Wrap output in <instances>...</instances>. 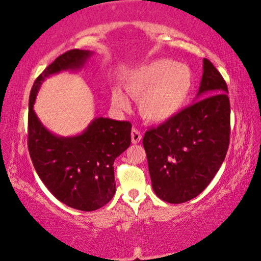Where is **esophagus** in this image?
Segmentation results:
<instances>
[{
    "label": "esophagus",
    "mask_w": 261,
    "mask_h": 261,
    "mask_svg": "<svg viewBox=\"0 0 261 261\" xmlns=\"http://www.w3.org/2000/svg\"><path fill=\"white\" fill-rule=\"evenodd\" d=\"M130 137H132V142H133V144H139V142L141 141L142 135L138 128H133V129H132Z\"/></svg>",
    "instance_id": "esophagus-1"
}]
</instances>
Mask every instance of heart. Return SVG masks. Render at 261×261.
Here are the masks:
<instances>
[{"mask_svg":"<svg viewBox=\"0 0 261 261\" xmlns=\"http://www.w3.org/2000/svg\"><path fill=\"white\" fill-rule=\"evenodd\" d=\"M194 73L185 64L156 59L134 70L124 81V89L139 101V112L149 122H163L177 115L194 89ZM113 105L127 109L129 102L119 89L112 92Z\"/></svg>","mask_w":261,"mask_h":261,"instance_id":"b5f03b06","label":"heart"}]
</instances>
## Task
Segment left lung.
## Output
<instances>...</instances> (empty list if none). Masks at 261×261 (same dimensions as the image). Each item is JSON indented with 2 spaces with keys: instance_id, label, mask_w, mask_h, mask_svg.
Returning a JSON list of instances; mask_svg holds the SVG:
<instances>
[{
  "instance_id": "left-lung-1",
  "label": "left lung",
  "mask_w": 261,
  "mask_h": 261,
  "mask_svg": "<svg viewBox=\"0 0 261 261\" xmlns=\"http://www.w3.org/2000/svg\"><path fill=\"white\" fill-rule=\"evenodd\" d=\"M227 92L226 81L204 58L197 102L145 133L152 188L160 199L173 204L190 201L220 170L230 135Z\"/></svg>"
}]
</instances>
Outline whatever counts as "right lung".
I'll list each match as a JSON object with an SVG mask.
<instances>
[{
    "label": "right lung",
    "instance_id": "1",
    "mask_svg": "<svg viewBox=\"0 0 261 261\" xmlns=\"http://www.w3.org/2000/svg\"><path fill=\"white\" fill-rule=\"evenodd\" d=\"M91 55L85 49H70L59 56L35 80L28 106V151L35 171L57 199L82 212L97 210L113 198L116 190L113 165L129 147L132 124L98 117L80 135L57 137L42 126L33 105L46 78L81 69Z\"/></svg>",
    "mask_w": 261,
    "mask_h": 261
}]
</instances>
